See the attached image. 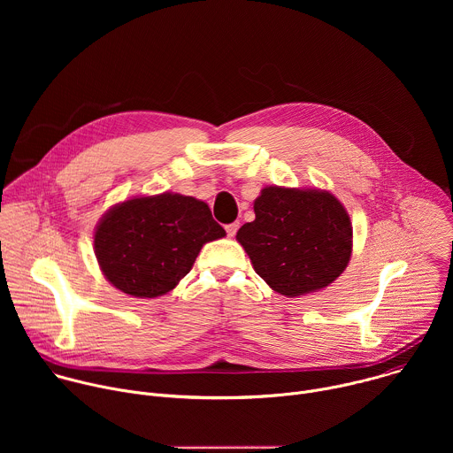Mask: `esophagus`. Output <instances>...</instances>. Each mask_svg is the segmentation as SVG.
<instances>
[{"label": "esophagus", "mask_w": 453, "mask_h": 453, "mask_svg": "<svg viewBox=\"0 0 453 453\" xmlns=\"http://www.w3.org/2000/svg\"><path fill=\"white\" fill-rule=\"evenodd\" d=\"M238 226H240V224H238V222H233V224H227V226H226V233H227V236H231V238H233V236H234V234H236V231H238Z\"/></svg>", "instance_id": "1"}]
</instances>
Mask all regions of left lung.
<instances>
[{"label": "left lung", "mask_w": 453, "mask_h": 453, "mask_svg": "<svg viewBox=\"0 0 453 453\" xmlns=\"http://www.w3.org/2000/svg\"><path fill=\"white\" fill-rule=\"evenodd\" d=\"M254 213L236 240L256 274L278 294L297 297L320 290L348 267L353 227L330 191L267 186L254 201Z\"/></svg>", "instance_id": "left-lung-1"}]
</instances>
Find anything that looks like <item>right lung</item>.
<instances>
[{
    "label": "right lung",
    "instance_id": "add662e5",
    "mask_svg": "<svg viewBox=\"0 0 453 453\" xmlns=\"http://www.w3.org/2000/svg\"><path fill=\"white\" fill-rule=\"evenodd\" d=\"M222 236L206 203L161 193L111 208L96 226L95 254L118 290L145 299L175 288L203 245Z\"/></svg>",
    "mask_w": 453,
    "mask_h": 453
}]
</instances>
